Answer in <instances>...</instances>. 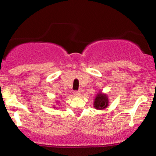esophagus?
<instances>
[{
  "mask_svg": "<svg viewBox=\"0 0 156 156\" xmlns=\"http://www.w3.org/2000/svg\"><path fill=\"white\" fill-rule=\"evenodd\" d=\"M73 94L76 97H79L80 95V92H79V91H74L73 92Z\"/></svg>",
  "mask_w": 156,
  "mask_h": 156,
  "instance_id": "34e87169",
  "label": "esophagus"
}]
</instances>
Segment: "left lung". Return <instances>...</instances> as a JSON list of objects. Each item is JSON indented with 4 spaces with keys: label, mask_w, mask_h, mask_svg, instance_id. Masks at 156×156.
I'll return each mask as SVG.
<instances>
[{
    "label": "left lung",
    "mask_w": 156,
    "mask_h": 156,
    "mask_svg": "<svg viewBox=\"0 0 156 156\" xmlns=\"http://www.w3.org/2000/svg\"><path fill=\"white\" fill-rule=\"evenodd\" d=\"M108 105V98L107 94L102 92L98 93L94 101V107L98 110H103Z\"/></svg>",
    "instance_id": "8db88e82"
}]
</instances>
